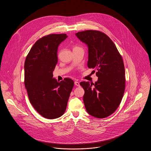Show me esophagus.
<instances>
[{
	"instance_id": "34e87169",
	"label": "esophagus",
	"mask_w": 151,
	"mask_h": 151,
	"mask_svg": "<svg viewBox=\"0 0 151 151\" xmlns=\"http://www.w3.org/2000/svg\"><path fill=\"white\" fill-rule=\"evenodd\" d=\"M75 85L76 86H80V83H79V81H75Z\"/></svg>"
}]
</instances>
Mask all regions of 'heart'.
<instances>
[{
	"label": "heart",
	"instance_id": "1",
	"mask_svg": "<svg viewBox=\"0 0 151 151\" xmlns=\"http://www.w3.org/2000/svg\"><path fill=\"white\" fill-rule=\"evenodd\" d=\"M76 48H79V47H78V46H75L73 49H76Z\"/></svg>",
	"mask_w": 151,
	"mask_h": 151
}]
</instances>
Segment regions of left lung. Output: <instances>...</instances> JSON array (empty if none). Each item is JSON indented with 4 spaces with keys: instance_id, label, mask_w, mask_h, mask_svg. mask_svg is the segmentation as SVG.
Instances as JSON below:
<instances>
[{
    "instance_id": "8db88e82",
    "label": "left lung",
    "mask_w": 151,
    "mask_h": 151,
    "mask_svg": "<svg viewBox=\"0 0 151 151\" xmlns=\"http://www.w3.org/2000/svg\"><path fill=\"white\" fill-rule=\"evenodd\" d=\"M76 36L88 45V67L97 70L98 80L94 84L80 83L85 91V107L90 115L106 118L118 108L124 92L125 70L122 56L113 41L102 32L87 30L78 32Z\"/></svg>"
}]
</instances>
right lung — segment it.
<instances>
[{
	"mask_svg": "<svg viewBox=\"0 0 151 151\" xmlns=\"http://www.w3.org/2000/svg\"><path fill=\"white\" fill-rule=\"evenodd\" d=\"M66 34H51L37 40L24 64V84L30 104L44 118L55 119L65 113L74 86L72 79L52 78L57 64L59 45Z\"/></svg>",
	"mask_w": 151,
	"mask_h": 151,
	"instance_id": "1",
	"label": "right lung"
}]
</instances>
